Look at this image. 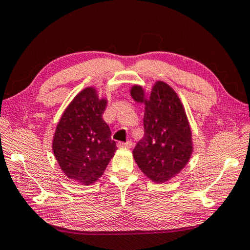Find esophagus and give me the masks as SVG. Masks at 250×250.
<instances>
[{
	"label": "esophagus",
	"mask_w": 250,
	"mask_h": 250,
	"mask_svg": "<svg viewBox=\"0 0 250 250\" xmlns=\"http://www.w3.org/2000/svg\"><path fill=\"white\" fill-rule=\"evenodd\" d=\"M117 146L119 147V149H124V147L125 149H131V147H132V142H118Z\"/></svg>",
	"instance_id": "obj_1"
}]
</instances>
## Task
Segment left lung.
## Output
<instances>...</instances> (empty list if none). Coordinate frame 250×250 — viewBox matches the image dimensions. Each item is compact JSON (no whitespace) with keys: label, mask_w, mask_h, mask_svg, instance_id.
Here are the masks:
<instances>
[{"label":"left lung","mask_w":250,"mask_h":250,"mask_svg":"<svg viewBox=\"0 0 250 250\" xmlns=\"http://www.w3.org/2000/svg\"><path fill=\"white\" fill-rule=\"evenodd\" d=\"M130 95L145 104V135L134 147L133 159L147 179L166 183L183 170L194 150L184 105L163 80H156L150 91L133 84Z\"/></svg>","instance_id":"left-lung-1"}]
</instances>
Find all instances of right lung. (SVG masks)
Returning a JSON list of instances; mask_svg holds the SVG:
<instances>
[{
  "label": "right lung",
  "mask_w": 250,
  "mask_h": 250,
  "mask_svg": "<svg viewBox=\"0 0 250 250\" xmlns=\"http://www.w3.org/2000/svg\"><path fill=\"white\" fill-rule=\"evenodd\" d=\"M107 104V97L100 98L96 87L83 88L67 105L55 129L52 149L58 166L79 184L98 181L117 151L103 119Z\"/></svg>",
  "instance_id": "obj_1"
}]
</instances>
